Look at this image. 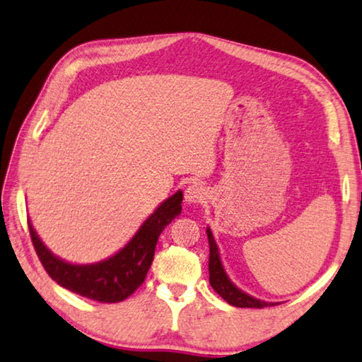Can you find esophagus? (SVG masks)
<instances>
[{"label":"esophagus","mask_w":362,"mask_h":362,"mask_svg":"<svg viewBox=\"0 0 362 362\" xmlns=\"http://www.w3.org/2000/svg\"><path fill=\"white\" fill-rule=\"evenodd\" d=\"M204 199H208V192H206V188L203 185H199V183H192V185L187 187L185 202L188 204L203 203Z\"/></svg>","instance_id":"34e87169"}]
</instances>
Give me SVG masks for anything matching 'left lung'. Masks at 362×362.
I'll return each mask as SVG.
<instances>
[{
  "mask_svg": "<svg viewBox=\"0 0 362 362\" xmlns=\"http://www.w3.org/2000/svg\"><path fill=\"white\" fill-rule=\"evenodd\" d=\"M206 235H208L209 242V284L212 288L216 290V293H219V296H222L228 305L237 308H266L279 305V303L257 300V298L240 290L238 286L228 279L226 269H223L219 248H217L214 235H212L209 227L206 228Z\"/></svg>",
  "mask_w": 362,
  "mask_h": 362,
  "instance_id": "obj_1",
  "label": "left lung"
}]
</instances>
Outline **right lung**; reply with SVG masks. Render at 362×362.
I'll return each instance as SVG.
<instances>
[{
    "label": "right lung",
    "instance_id": "1",
    "mask_svg": "<svg viewBox=\"0 0 362 362\" xmlns=\"http://www.w3.org/2000/svg\"><path fill=\"white\" fill-rule=\"evenodd\" d=\"M183 193L179 190L160 203L141 223L130 242L107 259L93 264L67 262L45 246L28 219V230L45 271L56 284L80 296L100 303H119L145 282L160 232L182 212Z\"/></svg>",
    "mask_w": 362,
    "mask_h": 362
}]
</instances>
